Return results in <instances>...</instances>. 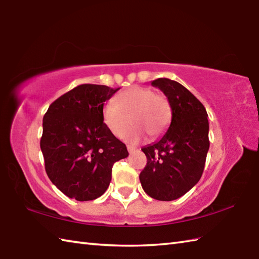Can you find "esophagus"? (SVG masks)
<instances>
[{
    "mask_svg": "<svg viewBox=\"0 0 259 259\" xmlns=\"http://www.w3.org/2000/svg\"><path fill=\"white\" fill-rule=\"evenodd\" d=\"M138 149H137L136 147H131V146H128V151H129V153H133V152H135V151H137Z\"/></svg>",
    "mask_w": 259,
    "mask_h": 259,
    "instance_id": "34e87169",
    "label": "esophagus"
}]
</instances>
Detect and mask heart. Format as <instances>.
<instances>
[{
    "label": "heart",
    "mask_w": 259,
    "mask_h": 259,
    "mask_svg": "<svg viewBox=\"0 0 259 259\" xmlns=\"http://www.w3.org/2000/svg\"><path fill=\"white\" fill-rule=\"evenodd\" d=\"M129 117L135 125L125 135L129 144H137L147 133L152 138L163 133L170 120V104L160 93L146 87H133L115 97V103L102 108L103 122L115 137H122L129 126Z\"/></svg>",
    "instance_id": "obj_1"
}]
</instances>
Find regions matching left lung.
<instances>
[{"instance_id":"8db88e82","label":"left lung","mask_w":259,"mask_h":259,"mask_svg":"<svg viewBox=\"0 0 259 259\" xmlns=\"http://www.w3.org/2000/svg\"><path fill=\"white\" fill-rule=\"evenodd\" d=\"M167 97L171 108V122L160 140L142 148L147 166L140 172V183L153 199H178L199 181L209 150V123L205 107L177 81L153 80Z\"/></svg>"}]
</instances>
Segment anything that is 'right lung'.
Instances as JSON below:
<instances>
[{
    "label": "right lung",
    "instance_id": "right-lung-1",
    "mask_svg": "<svg viewBox=\"0 0 259 259\" xmlns=\"http://www.w3.org/2000/svg\"><path fill=\"white\" fill-rule=\"evenodd\" d=\"M119 89L78 85L51 103L43 117L40 146L46 171L69 198L88 201L102 196L113 163L129 156L102 119L104 102Z\"/></svg>",
    "mask_w": 259,
    "mask_h": 259
}]
</instances>
